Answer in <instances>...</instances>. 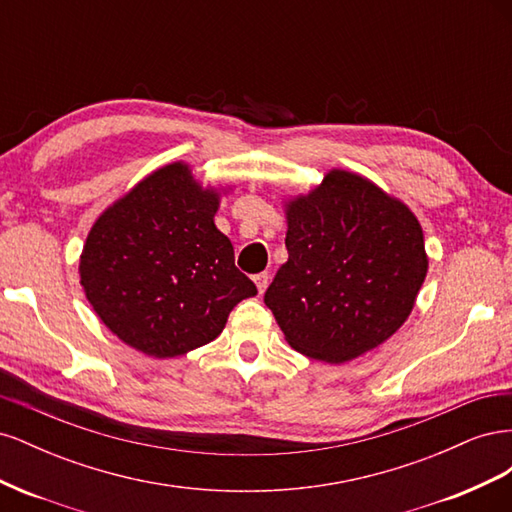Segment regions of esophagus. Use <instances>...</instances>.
Wrapping results in <instances>:
<instances>
[{
    "label": "esophagus",
    "mask_w": 512,
    "mask_h": 512,
    "mask_svg": "<svg viewBox=\"0 0 512 512\" xmlns=\"http://www.w3.org/2000/svg\"><path fill=\"white\" fill-rule=\"evenodd\" d=\"M254 284H256V288H258L260 294L265 292L267 286H269V273H258V275H254Z\"/></svg>",
    "instance_id": "obj_1"
}]
</instances>
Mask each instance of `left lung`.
<instances>
[{"instance_id":"8db88e82","label":"left lung","mask_w":512,"mask_h":512,"mask_svg":"<svg viewBox=\"0 0 512 512\" xmlns=\"http://www.w3.org/2000/svg\"><path fill=\"white\" fill-rule=\"evenodd\" d=\"M288 260L265 303L290 348L331 365L393 337L412 314L429 269L421 222L371 179L331 168L286 196Z\"/></svg>"}]
</instances>
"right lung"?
Instances as JSON below:
<instances>
[{"instance_id": "obj_1", "label": "right lung", "mask_w": 512, "mask_h": 512, "mask_svg": "<svg viewBox=\"0 0 512 512\" xmlns=\"http://www.w3.org/2000/svg\"><path fill=\"white\" fill-rule=\"evenodd\" d=\"M232 185H203L188 162H168L108 205L79 258L89 305L123 344L173 359L213 342L228 314L256 297L215 226Z\"/></svg>"}]
</instances>
